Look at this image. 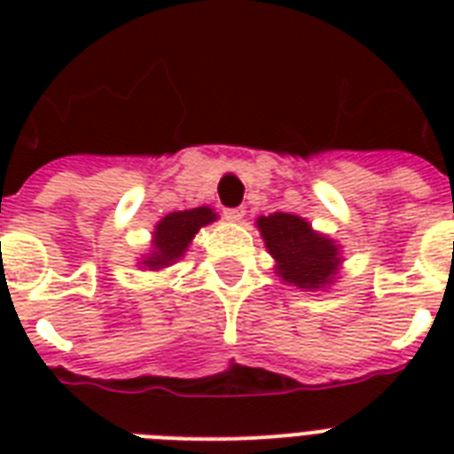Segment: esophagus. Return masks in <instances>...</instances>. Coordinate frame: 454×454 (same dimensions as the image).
Instances as JSON below:
<instances>
[{
    "label": "esophagus",
    "mask_w": 454,
    "mask_h": 454,
    "mask_svg": "<svg viewBox=\"0 0 454 454\" xmlns=\"http://www.w3.org/2000/svg\"><path fill=\"white\" fill-rule=\"evenodd\" d=\"M223 216H226L228 221H233V223H238V221L245 219V207H235V209H226V212H223Z\"/></svg>",
    "instance_id": "1"
}]
</instances>
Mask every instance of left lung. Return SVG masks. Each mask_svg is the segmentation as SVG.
Returning <instances> with one entry per match:
<instances>
[{"label":"left lung","mask_w":454,"mask_h":454,"mask_svg":"<svg viewBox=\"0 0 454 454\" xmlns=\"http://www.w3.org/2000/svg\"><path fill=\"white\" fill-rule=\"evenodd\" d=\"M256 228L269 254L276 259L273 270L285 285L301 292L327 290L341 273V245L330 235L313 231L309 221L297 214L273 212L259 216Z\"/></svg>","instance_id":"1"}]
</instances>
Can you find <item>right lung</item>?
Listing matches in <instances>:
<instances>
[{
    "label": "right lung",
    "instance_id": "add662e5",
    "mask_svg": "<svg viewBox=\"0 0 454 454\" xmlns=\"http://www.w3.org/2000/svg\"><path fill=\"white\" fill-rule=\"evenodd\" d=\"M216 219H219V214L207 205L162 216L153 228L151 249H148V254L141 256L138 266L145 270L169 269L171 263H176L181 256H185L200 228L209 226Z\"/></svg>",
    "mask_w": 454,
    "mask_h": 454
}]
</instances>
